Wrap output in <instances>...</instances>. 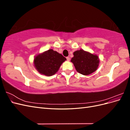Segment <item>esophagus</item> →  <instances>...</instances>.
I'll return each mask as SVG.
<instances>
[{
  "label": "esophagus",
  "instance_id": "34e87169",
  "mask_svg": "<svg viewBox=\"0 0 130 130\" xmlns=\"http://www.w3.org/2000/svg\"><path fill=\"white\" fill-rule=\"evenodd\" d=\"M66 58H67V60L68 61H69L70 60V57H67Z\"/></svg>",
  "mask_w": 130,
  "mask_h": 130
}]
</instances>
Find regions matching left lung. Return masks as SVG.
Masks as SVG:
<instances>
[{"label":"left lung","instance_id":"left-lung-1","mask_svg":"<svg viewBox=\"0 0 130 130\" xmlns=\"http://www.w3.org/2000/svg\"><path fill=\"white\" fill-rule=\"evenodd\" d=\"M72 58L76 71L84 75H88L96 71L99 64V58L96 55L92 54L84 50H77L73 53Z\"/></svg>","mask_w":130,"mask_h":130}]
</instances>
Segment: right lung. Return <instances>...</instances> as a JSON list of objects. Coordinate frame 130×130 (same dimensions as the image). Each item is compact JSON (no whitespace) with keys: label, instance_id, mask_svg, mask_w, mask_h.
<instances>
[{"label":"right lung","instance_id":"add662e5","mask_svg":"<svg viewBox=\"0 0 130 130\" xmlns=\"http://www.w3.org/2000/svg\"><path fill=\"white\" fill-rule=\"evenodd\" d=\"M66 58L53 49L38 54L35 57L34 63L37 71L44 75L50 76L55 74Z\"/></svg>","mask_w":130,"mask_h":130}]
</instances>
